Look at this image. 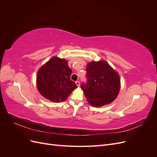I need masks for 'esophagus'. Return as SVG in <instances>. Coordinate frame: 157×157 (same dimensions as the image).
<instances>
[{
  "label": "esophagus",
  "mask_w": 157,
  "mask_h": 157,
  "mask_svg": "<svg viewBox=\"0 0 157 157\" xmlns=\"http://www.w3.org/2000/svg\"><path fill=\"white\" fill-rule=\"evenodd\" d=\"M75 83H76V84H77V86L78 87L80 86V82L78 81V80H77V81H76Z\"/></svg>",
  "instance_id": "34e87169"
}]
</instances>
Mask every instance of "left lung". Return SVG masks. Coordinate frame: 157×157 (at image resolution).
<instances>
[{
  "label": "left lung",
  "instance_id": "left-lung-1",
  "mask_svg": "<svg viewBox=\"0 0 157 157\" xmlns=\"http://www.w3.org/2000/svg\"><path fill=\"white\" fill-rule=\"evenodd\" d=\"M87 83L81 84L87 101L95 107L112 103L121 89L119 75L107 61H92L86 65Z\"/></svg>",
  "mask_w": 157,
  "mask_h": 157
}]
</instances>
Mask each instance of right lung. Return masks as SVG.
<instances>
[{"instance_id":"right-lung-1","label":"right lung","mask_w":157,"mask_h":157,"mask_svg":"<svg viewBox=\"0 0 157 157\" xmlns=\"http://www.w3.org/2000/svg\"><path fill=\"white\" fill-rule=\"evenodd\" d=\"M71 73L67 60L52 57L38 71L36 87L39 93L51 101H65L77 88L70 78Z\"/></svg>"}]
</instances>
